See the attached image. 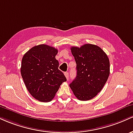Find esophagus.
I'll return each instance as SVG.
<instances>
[{
  "mask_svg": "<svg viewBox=\"0 0 133 133\" xmlns=\"http://www.w3.org/2000/svg\"><path fill=\"white\" fill-rule=\"evenodd\" d=\"M64 74H65V76L66 77L67 80H68V77H69V74H68V72H65V73H64Z\"/></svg>",
  "mask_w": 133,
  "mask_h": 133,
  "instance_id": "obj_1",
  "label": "esophagus"
}]
</instances>
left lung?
<instances>
[{"label": "left lung", "mask_w": 133, "mask_h": 133, "mask_svg": "<svg viewBox=\"0 0 133 133\" xmlns=\"http://www.w3.org/2000/svg\"><path fill=\"white\" fill-rule=\"evenodd\" d=\"M71 51L77 64V76L70 84L80 101H89L101 92L110 74L108 56L101 48L85 44L72 46Z\"/></svg>", "instance_id": "8db88e82"}]
</instances>
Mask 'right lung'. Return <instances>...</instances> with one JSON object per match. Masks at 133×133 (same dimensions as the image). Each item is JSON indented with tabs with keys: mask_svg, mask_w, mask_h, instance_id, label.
<instances>
[{
	"mask_svg": "<svg viewBox=\"0 0 133 133\" xmlns=\"http://www.w3.org/2000/svg\"><path fill=\"white\" fill-rule=\"evenodd\" d=\"M58 50L39 44L32 47L22 59L21 73L30 94L41 102H50L54 98L59 86L66 81L63 73L58 69L55 58Z\"/></svg>",
	"mask_w": 133,
	"mask_h": 133,
	"instance_id": "1",
	"label": "right lung"
}]
</instances>
